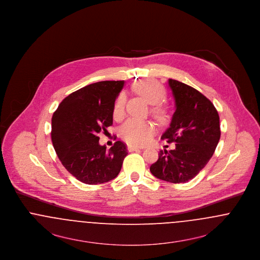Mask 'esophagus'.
I'll use <instances>...</instances> for the list:
<instances>
[{
  "label": "esophagus",
  "instance_id": "1",
  "mask_svg": "<svg viewBox=\"0 0 260 260\" xmlns=\"http://www.w3.org/2000/svg\"><path fill=\"white\" fill-rule=\"evenodd\" d=\"M140 147H136V146H132V145H129V146H127V150H128V152H134V151H137V150H140Z\"/></svg>",
  "mask_w": 260,
  "mask_h": 260
}]
</instances>
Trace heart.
Returning <instances> with one entry per match:
<instances>
[{"label": "heart", "instance_id": "1", "mask_svg": "<svg viewBox=\"0 0 260 260\" xmlns=\"http://www.w3.org/2000/svg\"><path fill=\"white\" fill-rule=\"evenodd\" d=\"M133 87L137 94L153 105L151 113L159 122L164 123L168 120L169 107L162 101L166 99V89L161 84L153 80H145L136 82ZM124 105L125 95L124 92H121L114 104L113 115L115 119H121L124 116ZM155 131L156 127L151 122L131 119L122 125L120 135L128 144L140 146L148 143Z\"/></svg>", "mask_w": 260, "mask_h": 260}]
</instances>
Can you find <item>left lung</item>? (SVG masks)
<instances>
[{
	"label": "left lung",
	"mask_w": 260,
	"mask_h": 260,
	"mask_svg": "<svg viewBox=\"0 0 260 260\" xmlns=\"http://www.w3.org/2000/svg\"><path fill=\"white\" fill-rule=\"evenodd\" d=\"M175 102L170 127L161 139L175 142V149L161 150L150 172L171 183H184L194 178L210 161L220 138L218 112L210 99L194 87L170 79Z\"/></svg>",
	"instance_id": "obj_1"
}]
</instances>
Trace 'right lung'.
Wrapping results in <instances>:
<instances>
[{
  "mask_svg": "<svg viewBox=\"0 0 260 260\" xmlns=\"http://www.w3.org/2000/svg\"><path fill=\"white\" fill-rule=\"evenodd\" d=\"M124 81H102L82 87L63 99L51 119V141L64 168L79 181L96 185L120 173L126 145L99 144V134L113 124L115 100Z\"/></svg>",
  "mask_w": 260,
  "mask_h": 260,
  "instance_id": "add662e5",
  "label": "right lung"
}]
</instances>
